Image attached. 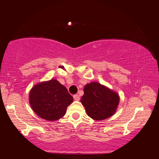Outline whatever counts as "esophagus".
I'll list each match as a JSON object with an SVG mask.
<instances>
[{
    "mask_svg": "<svg viewBox=\"0 0 159 159\" xmlns=\"http://www.w3.org/2000/svg\"><path fill=\"white\" fill-rule=\"evenodd\" d=\"M74 99L75 101H79L80 100V96L78 95H74Z\"/></svg>",
    "mask_w": 159,
    "mask_h": 159,
    "instance_id": "34e87169",
    "label": "esophagus"
}]
</instances>
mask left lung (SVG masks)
Segmentation results:
<instances>
[{
    "label": "left lung",
    "instance_id": "8db88e82",
    "mask_svg": "<svg viewBox=\"0 0 159 159\" xmlns=\"http://www.w3.org/2000/svg\"><path fill=\"white\" fill-rule=\"evenodd\" d=\"M81 103L88 115L96 121H102L113 116L119 103V94L99 82L87 84Z\"/></svg>",
    "mask_w": 159,
    "mask_h": 159
}]
</instances>
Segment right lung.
Segmentation results:
<instances>
[{
	"label": "right lung",
	"instance_id": "obj_1",
	"mask_svg": "<svg viewBox=\"0 0 159 159\" xmlns=\"http://www.w3.org/2000/svg\"><path fill=\"white\" fill-rule=\"evenodd\" d=\"M73 101L66 88L56 79L36 84L29 92V103L34 112L50 121L64 117Z\"/></svg>",
	"mask_w": 159,
	"mask_h": 159
}]
</instances>
